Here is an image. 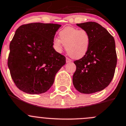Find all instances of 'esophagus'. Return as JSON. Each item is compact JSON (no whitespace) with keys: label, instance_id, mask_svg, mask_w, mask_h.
<instances>
[{"label":"esophagus","instance_id":"esophagus-1","mask_svg":"<svg viewBox=\"0 0 126 126\" xmlns=\"http://www.w3.org/2000/svg\"><path fill=\"white\" fill-rule=\"evenodd\" d=\"M66 62L67 63H70V62H71V60L70 58H66Z\"/></svg>","mask_w":126,"mask_h":126}]
</instances>
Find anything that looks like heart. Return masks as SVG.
I'll list each match as a JSON object with an SVG mask.
<instances>
[{
  "label": "heart",
  "instance_id": "1",
  "mask_svg": "<svg viewBox=\"0 0 126 126\" xmlns=\"http://www.w3.org/2000/svg\"><path fill=\"white\" fill-rule=\"evenodd\" d=\"M60 39L55 38L53 47L57 52L63 50L65 45L67 53L74 59H80L88 53L91 43L90 34L85 30L73 27H66L59 32Z\"/></svg>",
  "mask_w": 126,
  "mask_h": 126
}]
</instances>
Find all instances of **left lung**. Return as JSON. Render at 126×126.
<instances>
[{"instance_id": "obj_1", "label": "left lung", "mask_w": 126, "mask_h": 126, "mask_svg": "<svg viewBox=\"0 0 126 126\" xmlns=\"http://www.w3.org/2000/svg\"><path fill=\"white\" fill-rule=\"evenodd\" d=\"M76 25L88 32L91 43L86 55L74 62L76 70L73 76V85L84 94L102 91L110 84L114 75L117 64L114 39L106 29L96 22Z\"/></svg>"}]
</instances>
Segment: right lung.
<instances>
[{
    "label": "right lung",
    "mask_w": 126,
    "mask_h": 126,
    "mask_svg": "<svg viewBox=\"0 0 126 126\" xmlns=\"http://www.w3.org/2000/svg\"><path fill=\"white\" fill-rule=\"evenodd\" d=\"M61 25L32 23L17 29L10 43L8 67L15 85L31 94L51 88L66 58L55 51L53 40Z\"/></svg>",
    "instance_id": "obj_1"
}]
</instances>
